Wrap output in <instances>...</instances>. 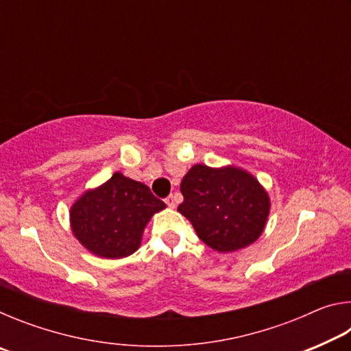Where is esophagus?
<instances>
[{"label":"esophagus","instance_id":"esophagus-1","mask_svg":"<svg viewBox=\"0 0 351 351\" xmlns=\"http://www.w3.org/2000/svg\"><path fill=\"white\" fill-rule=\"evenodd\" d=\"M165 204H167L170 209H175V207H176V198L173 197V195H170V197L165 198Z\"/></svg>","mask_w":351,"mask_h":351}]
</instances>
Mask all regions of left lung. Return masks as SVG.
<instances>
[{"label": "left lung", "mask_w": 351, "mask_h": 351, "mask_svg": "<svg viewBox=\"0 0 351 351\" xmlns=\"http://www.w3.org/2000/svg\"><path fill=\"white\" fill-rule=\"evenodd\" d=\"M180 189L184 201L178 212L213 251H239L258 240L265 230L269 195L246 170L197 164L182 178Z\"/></svg>", "instance_id": "1"}]
</instances>
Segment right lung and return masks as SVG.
I'll return each instance as SVG.
<instances>
[{
    "label": "right lung",
    "instance_id": "1",
    "mask_svg": "<svg viewBox=\"0 0 351 351\" xmlns=\"http://www.w3.org/2000/svg\"><path fill=\"white\" fill-rule=\"evenodd\" d=\"M165 204L145 184L116 171L83 192L71 206V230L80 245L102 258H123L141 246L145 226Z\"/></svg>",
    "mask_w": 351,
    "mask_h": 351
}]
</instances>
